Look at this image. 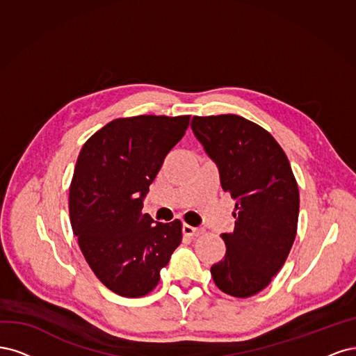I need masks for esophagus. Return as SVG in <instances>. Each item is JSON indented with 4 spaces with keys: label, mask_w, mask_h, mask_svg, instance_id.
<instances>
[{
    "label": "esophagus",
    "mask_w": 356,
    "mask_h": 356,
    "mask_svg": "<svg viewBox=\"0 0 356 356\" xmlns=\"http://www.w3.org/2000/svg\"><path fill=\"white\" fill-rule=\"evenodd\" d=\"M181 231H183V235H186V236H198V235H201V229L200 227H193V226L186 225V223L183 225Z\"/></svg>",
    "instance_id": "34e87169"
}]
</instances>
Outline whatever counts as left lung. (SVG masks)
<instances>
[{"label":"left lung","instance_id":"8db88e82","mask_svg":"<svg viewBox=\"0 0 356 356\" xmlns=\"http://www.w3.org/2000/svg\"><path fill=\"white\" fill-rule=\"evenodd\" d=\"M191 127L235 200V229L220 235L226 254L211 277L223 293L245 299L266 289L290 254L299 188L282 147L256 122L226 113L193 117Z\"/></svg>","mask_w":356,"mask_h":356}]
</instances>
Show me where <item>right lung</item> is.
Returning <instances> with one entry per match:
<instances>
[{
  "mask_svg": "<svg viewBox=\"0 0 356 356\" xmlns=\"http://www.w3.org/2000/svg\"><path fill=\"white\" fill-rule=\"evenodd\" d=\"M191 115L117 118L78 155L70 186V219L99 281L122 297H142L181 243V222L154 223L143 198Z\"/></svg>",
  "mask_w": 356,
  "mask_h": 356,
  "instance_id": "1",
  "label": "right lung"
}]
</instances>
